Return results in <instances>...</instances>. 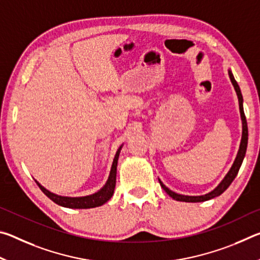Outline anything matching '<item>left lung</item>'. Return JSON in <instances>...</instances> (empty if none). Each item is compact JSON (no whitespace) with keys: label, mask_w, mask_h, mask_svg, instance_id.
Listing matches in <instances>:
<instances>
[{"label":"left lung","mask_w":260,"mask_h":260,"mask_svg":"<svg viewBox=\"0 0 260 260\" xmlns=\"http://www.w3.org/2000/svg\"><path fill=\"white\" fill-rule=\"evenodd\" d=\"M228 76H230L231 81L234 86V89L236 91L237 99H239V107H240V113H241V120H242V139H241V143H240V148L239 151H237V155L234 162L231 167V170L228 171V173L225 175V178L222 179V181L220 182L217 187H215L212 191H210L205 195H200V196H188V195H181V193H178L173 190H171L170 188H167L164 183H162L159 179V183L161 188L166 191L167 195H170L175 201H180V202H188V203H199V202H205L209 200H212L214 197H218L221 195V193L226 190V189L231 186V183L233 182V180L235 179V177L239 173V170L242 165V161L244 159L245 152H246V147H248V125H246V119H245V114H244V110H243V96H242L241 89L237 82L235 80L234 76L231 70H228Z\"/></svg>","instance_id":"obj_1"}]
</instances>
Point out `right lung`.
I'll use <instances>...</instances> for the list:
<instances>
[{"label": "right lung", "instance_id": "1", "mask_svg": "<svg viewBox=\"0 0 260 260\" xmlns=\"http://www.w3.org/2000/svg\"><path fill=\"white\" fill-rule=\"evenodd\" d=\"M124 144H121L116 152V156L113 158L111 171H110L109 178L105 182L104 186L100 189L99 191H96L91 195L87 196H79V197H70V196H61L57 195V193L51 192L48 190L45 187L42 186L40 182H38L35 180V182L39 187H40L41 190L43 191L46 196L49 197V199L55 202L56 204L60 206H64V208L69 209H91V208H98V206L103 205L104 203L111 199L114 191V187H116V177H117V165H118V158H119L120 150Z\"/></svg>", "mask_w": 260, "mask_h": 260}]
</instances>
